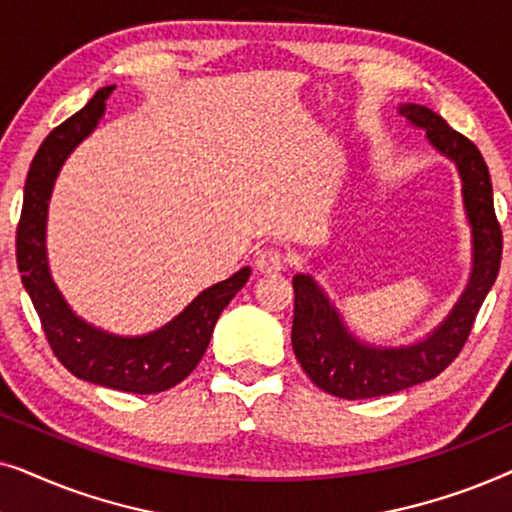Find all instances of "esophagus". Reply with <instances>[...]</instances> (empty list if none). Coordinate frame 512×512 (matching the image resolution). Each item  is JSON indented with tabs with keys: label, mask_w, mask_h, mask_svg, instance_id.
Wrapping results in <instances>:
<instances>
[{
	"label": "esophagus",
	"mask_w": 512,
	"mask_h": 512,
	"mask_svg": "<svg viewBox=\"0 0 512 512\" xmlns=\"http://www.w3.org/2000/svg\"><path fill=\"white\" fill-rule=\"evenodd\" d=\"M284 265V256L275 249H265L256 258V270L261 272V275H279V272L284 270Z\"/></svg>",
	"instance_id": "34e87169"
}]
</instances>
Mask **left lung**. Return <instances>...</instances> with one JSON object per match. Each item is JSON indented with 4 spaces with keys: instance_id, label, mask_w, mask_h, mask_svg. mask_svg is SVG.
Returning <instances> with one entry per match:
<instances>
[{
    "instance_id": "left-lung-1",
    "label": "left lung",
    "mask_w": 512,
    "mask_h": 512,
    "mask_svg": "<svg viewBox=\"0 0 512 512\" xmlns=\"http://www.w3.org/2000/svg\"><path fill=\"white\" fill-rule=\"evenodd\" d=\"M398 111L415 128L426 130L433 149L457 165L473 235V268L464 293L443 324L433 328L424 340L403 347H375L361 342L349 333L340 312L312 275L300 272L293 277L296 300L291 345L296 359L319 389L347 401L396 394L443 373L464 349L501 265L503 235L494 214L489 170L478 146L422 104H401Z\"/></svg>"
}]
</instances>
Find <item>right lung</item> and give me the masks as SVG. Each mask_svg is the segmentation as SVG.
Segmentation results:
<instances>
[{
  "label": "right lung",
  "instance_id": "obj_1",
  "mask_svg": "<svg viewBox=\"0 0 512 512\" xmlns=\"http://www.w3.org/2000/svg\"><path fill=\"white\" fill-rule=\"evenodd\" d=\"M116 86L100 88L86 107L58 125L39 146L25 181L23 212L16 230V258L48 345L69 373L128 394H158L186 380L207 352L216 319L247 284L251 268L209 286L158 331L123 338L76 317L55 286L46 256V219L53 184L69 153L97 128Z\"/></svg>",
  "mask_w": 512,
  "mask_h": 512
}]
</instances>
